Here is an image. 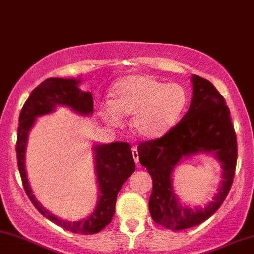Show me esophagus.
Instances as JSON below:
<instances>
[{"mask_svg": "<svg viewBox=\"0 0 254 254\" xmlns=\"http://www.w3.org/2000/svg\"><path fill=\"white\" fill-rule=\"evenodd\" d=\"M132 154H133V158H134V161H135V164H139V153H137L136 147H133L132 148Z\"/></svg>", "mask_w": 254, "mask_h": 254, "instance_id": "obj_1", "label": "esophagus"}]
</instances>
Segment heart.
I'll use <instances>...</instances> for the list:
<instances>
[{"mask_svg": "<svg viewBox=\"0 0 254 254\" xmlns=\"http://www.w3.org/2000/svg\"><path fill=\"white\" fill-rule=\"evenodd\" d=\"M112 95V101L101 106L103 119L119 126L122 115H133V130L148 140L160 139L170 133L189 103V94L183 86L164 83L149 75L124 77L113 87Z\"/></svg>", "mask_w": 254, "mask_h": 254, "instance_id": "obj_1", "label": "heart"}]
</instances>
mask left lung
<instances>
[{"label":"left lung","mask_w":254,"mask_h":254,"mask_svg":"<svg viewBox=\"0 0 254 254\" xmlns=\"http://www.w3.org/2000/svg\"><path fill=\"white\" fill-rule=\"evenodd\" d=\"M193 98L183 119L160 139L137 146L140 164L152 175L149 213L156 224L173 231L203 223L214 214L232 186L237 165V136L225 99L209 81L190 77ZM211 154L221 162L222 184L214 200L205 208L181 205L173 190L171 172L183 158Z\"/></svg>","instance_id":"left-lung-1"}]
</instances>
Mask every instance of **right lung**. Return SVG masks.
Returning <instances> with one entry per match:
<instances>
[{"label":"right lung","mask_w":254,"mask_h":254,"mask_svg":"<svg viewBox=\"0 0 254 254\" xmlns=\"http://www.w3.org/2000/svg\"><path fill=\"white\" fill-rule=\"evenodd\" d=\"M80 79L51 77L43 81L31 92L20 113L17 129L16 154L22 184L31 203L43 217L64 230L79 234H94L105 228L112 221L115 202L122 185L135 171L130 145L127 142H112L94 145V160L98 181V203L92 214L79 221H68L53 215L37 201L31 190L26 171V149L28 135L37 117L51 114L58 106H65L81 115L93 114L92 93L79 88Z\"/></svg>","instance_id":"right-lung-1"}]
</instances>
